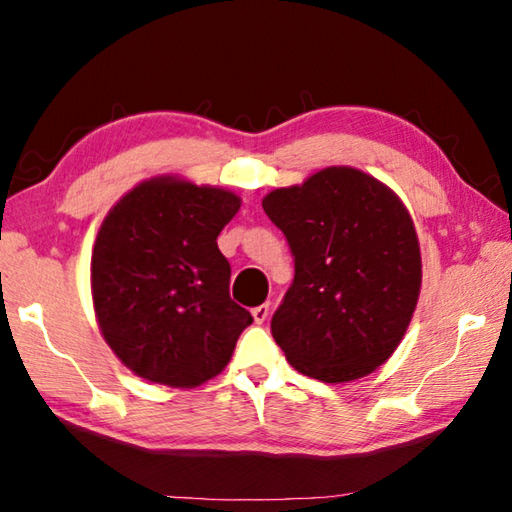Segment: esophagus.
I'll use <instances>...</instances> for the list:
<instances>
[{"label":"esophagus","mask_w":512,"mask_h":512,"mask_svg":"<svg viewBox=\"0 0 512 512\" xmlns=\"http://www.w3.org/2000/svg\"><path fill=\"white\" fill-rule=\"evenodd\" d=\"M268 311H271V307H268V305H259V307L253 309V318H255L257 325H262L264 320L268 318Z\"/></svg>","instance_id":"34e87169"}]
</instances>
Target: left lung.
Segmentation results:
<instances>
[{
    "label": "left lung",
    "instance_id": "8db88e82",
    "mask_svg": "<svg viewBox=\"0 0 512 512\" xmlns=\"http://www.w3.org/2000/svg\"><path fill=\"white\" fill-rule=\"evenodd\" d=\"M264 212L296 259L271 334L302 375L341 384L370 375L402 343L420 298L418 232L391 187L327 167L273 189Z\"/></svg>",
    "mask_w": 512,
    "mask_h": 512
}]
</instances>
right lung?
<instances>
[{"label": "right lung", "mask_w": 512, "mask_h": 512, "mask_svg": "<svg viewBox=\"0 0 512 512\" xmlns=\"http://www.w3.org/2000/svg\"><path fill=\"white\" fill-rule=\"evenodd\" d=\"M239 207L223 187L155 176L106 214L90 264L94 314L137 377L196 388L228 366L253 323L230 298V264L216 246Z\"/></svg>", "instance_id": "1"}]
</instances>
